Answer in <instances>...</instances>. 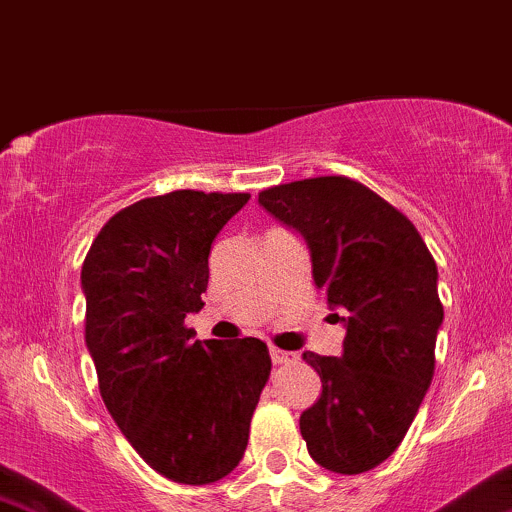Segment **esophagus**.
Segmentation results:
<instances>
[{"instance_id":"esophagus-1","label":"esophagus","mask_w":512,"mask_h":512,"mask_svg":"<svg viewBox=\"0 0 512 512\" xmlns=\"http://www.w3.org/2000/svg\"><path fill=\"white\" fill-rule=\"evenodd\" d=\"M269 356H272V363H276V366H284V363L298 361V354H293V351H281V349H276V346L269 349Z\"/></svg>"}]
</instances>
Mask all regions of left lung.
Here are the masks:
<instances>
[{"mask_svg":"<svg viewBox=\"0 0 512 512\" xmlns=\"http://www.w3.org/2000/svg\"><path fill=\"white\" fill-rule=\"evenodd\" d=\"M260 204L301 233L315 286L346 327L339 358L303 354L322 395L301 414V436L320 467L368 472L399 448L433 380L436 260L402 211L344 175L269 187Z\"/></svg>","mask_w":512,"mask_h":512,"instance_id":"8db88e82","label":"left lung"}]
</instances>
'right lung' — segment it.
I'll list each match as a JSON object with an SVG mask.
<instances>
[{"mask_svg": "<svg viewBox=\"0 0 512 512\" xmlns=\"http://www.w3.org/2000/svg\"><path fill=\"white\" fill-rule=\"evenodd\" d=\"M248 192L175 190L125 207L101 228L84 267L86 346L110 416L142 460L178 484L231 474L272 358L255 337L192 342L209 252Z\"/></svg>", "mask_w": 512, "mask_h": 512, "instance_id": "add662e5", "label": "right lung"}]
</instances>
